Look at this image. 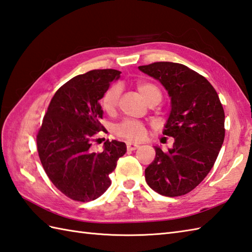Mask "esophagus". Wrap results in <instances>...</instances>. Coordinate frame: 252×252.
Instances as JSON below:
<instances>
[{"label": "esophagus", "instance_id": "1", "mask_svg": "<svg viewBox=\"0 0 252 252\" xmlns=\"http://www.w3.org/2000/svg\"><path fill=\"white\" fill-rule=\"evenodd\" d=\"M137 147H138V145H136V144H133V143H127L126 144L127 151H135Z\"/></svg>", "mask_w": 252, "mask_h": 252}]
</instances>
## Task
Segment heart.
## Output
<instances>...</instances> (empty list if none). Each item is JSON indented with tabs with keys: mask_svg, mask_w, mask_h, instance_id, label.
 <instances>
[{
	"mask_svg": "<svg viewBox=\"0 0 252 252\" xmlns=\"http://www.w3.org/2000/svg\"><path fill=\"white\" fill-rule=\"evenodd\" d=\"M136 88L145 97L149 104L156 105L162 98L161 91L156 84L152 82H137ZM120 96V88L118 85H111L106 90L101 97V107L106 112H112L118 105ZM116 135L126 138L127 141H141L146 134V127L144 123L136 120H126L115 126Z\"/></svg>",
	"mask_w": 252,
	"mask_h": 252,
	"instance_id": "heart-1",
	"label": "heart"
}]
</instances>
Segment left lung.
I'll list each match as a JSON object with an SVG mask.
<instances>
[{"mask_svg": "<svg viewBox=\"0 0 252 252\" xmlns=\"http://www.w3.org/2000/svg\"><path fill=\"white\" fill-rule=\"evenodd\" d=\"M138 69L168 91L171 112L163 134L174 138L167 152L155 147L146 182L160 195H185L201 183L220 153L225 136L223 106L211 83L185 65L158 62Z\"/></svg>", "mask_w": 252, "mask_h": 252, "instance_id": "1", "label": "left lung"}]
</instances>
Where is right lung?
<instances>
[{
	"label": "right lung",
	"mask_w": 252,
	"mask_h": 252,
	"mask_svg": "<svg viewBox=\"0 0 252 252\" xmlns=\"http://www.w3.org/2000/svg\"><path fill=\"white\" fill-rule=\"evenodd\" d=\"M115 69H95L69 80L56 91L36 134L37 153L45 173L63 194L76 201H91L110 186L109 174L126 152L123 142L107 140L104 151L92 152L96 134L106 132L99 99Z\"/></svg>",
	"instance_id": "right-lung-1"
}]
</instances>
